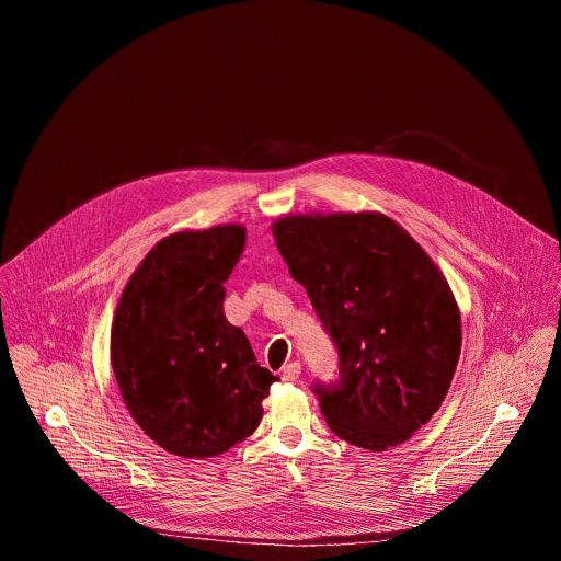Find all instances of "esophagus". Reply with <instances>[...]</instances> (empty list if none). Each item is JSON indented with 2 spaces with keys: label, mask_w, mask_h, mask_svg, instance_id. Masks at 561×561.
Wrapping results in <instances>:
<instances>
[{
  "label": "esophagus",
  "mask_w": 561,
  "mask_h": 561,
  "mask_svg": "<svg viewBox=\"0 0 561 561\" xmlns=\"http://www.w3.org/2000/svg\"><path fill=\"white\" fill-rule=\"evenodd\" d=\"M301 375V364L299 362H288L284 368H282V379L284 381H297Z\"/></svg>",
  "instance_id": "obj_1"
}]
</instances>
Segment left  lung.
I'll return each instance as SVG.
<instances>
[{
  "label": "left lung",
  "instance_id": "8db88e82",
  "mask_svg": "<svg viewBox=\"0 0 561 561\" xmlns=\"http://www.w3.org/2000/svg\"><path fill=\"white\" fill-rule=\"evenodd\" d=\"M271 228L340 351V381L314 386L329 428L373 453L404 444L439 411L459 362L444 273L377 210L290 213Z\"/></svg>",
  "mask_w": 561,
  "mask_h": 561
}]
</instances>
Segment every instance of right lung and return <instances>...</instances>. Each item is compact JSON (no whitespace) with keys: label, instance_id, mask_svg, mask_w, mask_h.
<instances>
[{"label":"right lung","instance_id":"1","mask_svg":"<svg viewBox=\"0 0 561 561\" xmlns=\"http://www.w3.org/2000/svg\"><path fill=\"white\" fill-rule=\"evenodd\" d=\"M247 228L178 230L126 282L111 327V364L137 426L164 450L206 459L253 435L277 377L224 314V282Z\"/></svg>","mask_w":561,"mask_h":561}]
</instances>
